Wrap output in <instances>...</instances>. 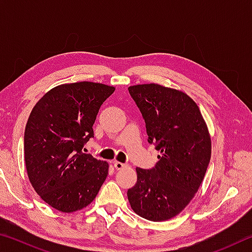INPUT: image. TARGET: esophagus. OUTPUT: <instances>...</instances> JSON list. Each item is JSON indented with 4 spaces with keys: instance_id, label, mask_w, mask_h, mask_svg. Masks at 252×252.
I'll return each mask as SVG.
<instances>
[{
    "instance_id": "34e87169",
    "label": "esophagus",
    "mask_w": 252,
    "mask_h": 252,
    "mask_svg": "<svg viewBox=\"0 0 252 252\" xmlns=\"http://www.w3.org/2000/svg\"><path fill=\"white\" fill-rule=\"evenodd\" d=\"M113 164H114V168H116L117 170L125 169L126 167V163H122V162H119V161H116Z\"/></svg>"
}]
</instances>
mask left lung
<instances>
[{
  "label": "left lung",
  "mask_w": 252,
  "mask_h": 252,
  "mask_svg": "<svg viewBox=\"0 0 252 252\" xmlns=\"http://www.w3.org/2000/svg\"><path fill=\"white\" fill-rule=\"evenodd\" d=\"M146 122L148 142L159 161L136 168L138 180L127 190L136 215L165 221L179 215L203 181L211 158V139L198 105L185 92L150 83L129 87Z\"/></svg>",
  "instance_id": "left-lung-1"
}]
</instances>
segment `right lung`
I'll use <instances>...</instances> for the list:
<instances>
[{
  "mask_svg": "<svg viewBox=\"0 0 252 252\" xmlns=\"http://www.w3.org/2000/svg\"><path fill=\"white\" fill-rule=\"evenodd\" d=\"M116 90L94 82L58 85L34 105L24 132V160L35 192L54 209L74 212L95 199L108 162L83 153L102 103Z\"/></svg>",
  "mask_w": 252,
  "mask_h": 252,
  "instance_id": "obj_1",
  "label": "right lung"
}]
</instances>
